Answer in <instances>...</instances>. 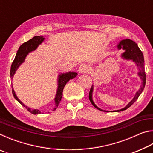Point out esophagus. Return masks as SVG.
<instances>
[{"instance_id": "obj_1", "label": "esophagus", "mask_w": 153, "mask_h": 153, "mask_svg": "<svg viewBox=\"0 0 153 153\" xmlns=\"http://www.w3.org/2000/svg\"><path fill=\"white\" fill-rule=\"evenodd\" d=\"M78 71L79 73H87V72L89 71V67H88V65H81L79 66V69H78Z\"/></svg>"}]
</instances>
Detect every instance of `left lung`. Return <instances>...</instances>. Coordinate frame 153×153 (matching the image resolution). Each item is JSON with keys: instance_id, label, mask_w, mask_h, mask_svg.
<instances>
[{"instance_id": "1", "label": "left lung", "mask_w": 153, "mask_h": 153, "mask_svg": "<svg viewBox=\"0 0 153 153\" xmlns=\"http://www.w3.org/2000/svg\"><path fill=\"white\" fill-rule=\"evenodd\" d=\"M118 48L121 49L123 48V50H125V52L122 54L121 56L123 59H126L127 60H132L134 62H135L136 65L139 68V72H138V76L140 77V78L142 80V84L140 86V88L138 90V92H136L135 97L133 98L132 100L129 102L126 107L121 108L120 110L115 111H121L127 109V108H129L130 106L133 104V103L136 101V100L138 99L139 96L141 94V93L143 91L144 88L145 84H146V74H145V69H144V56L143 54H142V51L140 49L137 45V44L135 43L134 41L129 40V39H126L121 40V42L119 43ZM92 91H93V85L90 88V92H89V99L90 101L91 102L92 105L94 106L95 108H98V110L105 111V112H107V111H103L100 108H98V107L96 106V105L94 103L92 100ZM114 112V111H113Z\"/></svg>"}]
</instances>
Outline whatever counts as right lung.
<instances>
[{
  "label": "right lung",
  "instance_id": "right-lung-1",
  "mask_svg": "<svg viewBox=\"0 0 153 153\" xmlns=\"http://www.w3.org/2000/svg\"><path fill=\"white\" fill-rule=\"evenodd\" d=\"M44 39H45V38H44L42 36H34L33 38H32V39H30V40L27 41V42H24L22 45L20 46V47L19 48V49H18L16 56H15L14 61H13L11 67L10 76H11V77H13V76H14L15 71H16L19 66L24 61L25 57H26V56L28 55V53L36 50V49L37 48L38 46L40 45V44L43 42ZM77 75V74L76 73V72L69 71L68 73L61 74L59 76L58 88H57V92H56V94L55 98V107L54 108V110L56 109V107H58L59 102L61 101L62 96H63V90L65 86V84L69 81V79H71L74 78V77H76ZM12 93L15 99H16L22 106H24V107L26 108L29 112L34 114V115H36V114L40 113V111L39 110L31 109L30 108L27 107V106H25L24 105V104H23V102L17 97L14 90L13 88V86H12Z\"/></svg>",
  "mask_w": 153,
  "mask_h": 153
}]
</instances>
